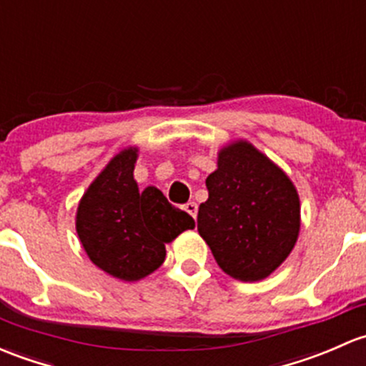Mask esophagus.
Wrapping results in <instances>:
<instances>
[{
	"label": "esophagus",
	"mask_w": 366,
	"mask_h": 366,
	"mask_svg": "<svg viewBox=\"0 0 366 366\" xmlns=\"http://www.w3.org/2000/svg\"><path fill=\"white\" fill-rule=\"evenodd\" d=\"M184 210H186V212L189 214L191 217L196 219V214H198V205H196L194 202H187L186 205H184Z\"/></svg>",
	"instance_id": "obj_1"
}]
</instances>
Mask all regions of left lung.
<instances>
[{
	"instance_id": "obj_1",
	"label": "left lung",
	"mask_w": 366,
	"mask_h": 366,
	"mask_svg": "<svg viewBox=\"0 0 366 366\" xmlns=\"http://www.w3.org/2000/svg\"><path fill=\"white\" fill-rule=\"evenodd\" d=\"M198 232L224 274L257 282L274 274L300 234V196L293 180L247 140L217 152V170L205 180Z\"/></svg>"
}]
</instances>
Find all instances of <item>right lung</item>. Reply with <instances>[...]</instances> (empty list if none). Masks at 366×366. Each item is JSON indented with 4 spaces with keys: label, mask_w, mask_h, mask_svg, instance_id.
Segmentation results:
<instances>
[{
    "label": "right lung",
    "mask_w": 366,
    "mask_h": 366,
    "mask_svg": "<svg viewBox=\"0 0 366 366\" xmlns=\"http://www.w3.org/2000/svg\"><path fill=\"white\" fill-rule=\"evenodd\" d=\"M138 147L119 151L80 198L75 228L84 251L99 270L124 282L151 275L167 257L164 245L194 228L156 186L138 189L133 172Z\"/></svg>",
    "instance_id": "add662e5"
}]
</instances>
